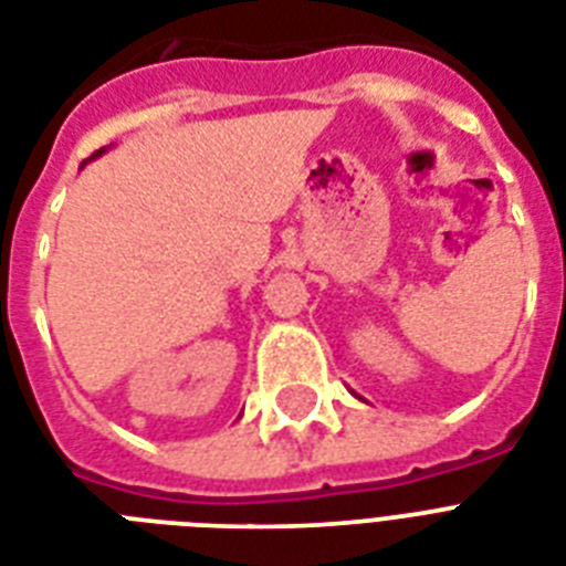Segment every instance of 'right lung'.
<instances>
[{
	"mask_svg": "<svg viewBox=\"0 0 566 566\" xmlns=\"http://www.w3.org/2000/svg\"><path fill=\"white\" fill-rule=\"evenodd\" d=\"M101 153H106V147H104V149H97V153H92V156H88L86 161H92V158H97V156H101ZM86 161H83V165H86Z\"/></svg>",
	"mask_w": 566,
	"mask_h": 566,
	"instance_id": "obj_1",
	"label": "right lung"
}]
</instances>
